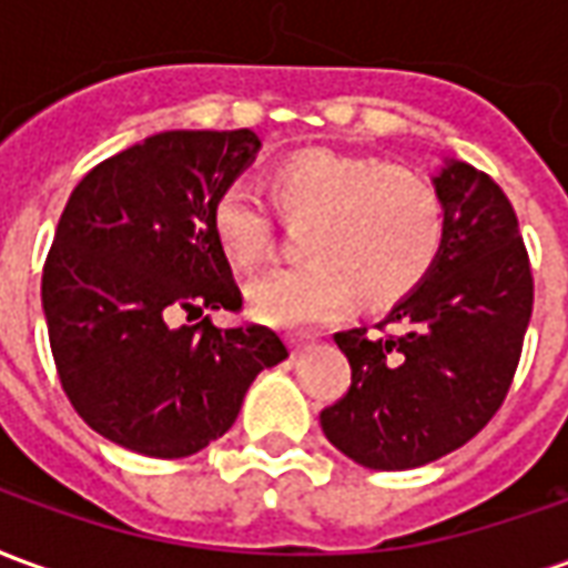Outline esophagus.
<instances>
[{"mask_svg":"<svg viewBox=\"0 0 568 568\" xmlns=\"http://www.w3.org/2000/svg\"><path fill=\"white\" fill-rule=\"evenodd\" d=\"M313 341H316L313 334H292V337H288V344H292V353H301V349H307Z\"/></svg>","mask_w":568,"mask_h":568,"instance_id":"34e87169","label":"esophagus"}]
</instances>
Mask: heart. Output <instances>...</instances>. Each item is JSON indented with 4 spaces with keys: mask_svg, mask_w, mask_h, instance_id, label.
I'll use <instances>...</instances> for the list:
<instances>
[{
    "mask_svg": "<svg viewBox=\"0 0 568 568\" xmlns=\"http://www.w3.org/2000/svg\"><path fill=\"white\" fill-rule=\"evenodd\" d=\"M285 219H311L301 234L307 261L267 273L248 304L271 325H313L341 316L353 297L389 307L426 280L447 234L435 182L407 163L334 149L288 154L267 173ZM212 234L236 267H258L273 248L271 210L246 185L222 187Z\"/></svg>",
    "mask_w": 568,
    "mask_h": 568,
    "instance_id": "heart-1",
    "label": "heart"
}]
</instances>
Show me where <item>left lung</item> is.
I'll return each mask as SVG.
<instances>
[{"label":"left lung","instance_id":"left-lung-1","mask_svg":"<svg viewBox=\"0 0 568 568\" xmlns=\"http://www.w3.org/2000/svg\"><path fill=\"white\" fill-rule=\"evenodd\" d=\"M435 187L447 234L432 273L377 332L334 334L353 383L322 410V432L377 471L417 468L475 438L511 389L532 316V267L505 191L463 161Z\"/></svg>","mask_w":568,"mask_h":568}]
</instances>
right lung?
Segmentation results:
<instances>
[{
    "label": "right lung",
    "mask_w": 568,
    "mask_h": 568,
    "mask_svg": "<svg viewBox=\"0 0 568 568\" xmlns=\"http://www.w3.org/2000/svg\"><path fill=\"white\" fill-rule=\"evenodd\" d=\"M258 149L252 130H166L97 163L60 215L42 271L57 377L79 417L128 450H203L288 356L255 322L181 325L243 310L210 210Z\"/></svg>",
    "instance_id": "1"
}]
</instances>
